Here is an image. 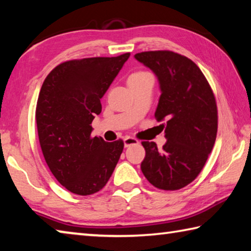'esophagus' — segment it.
Instances as JSON below:
<instances>
[{
	"instance_id": "1",
	"label": "esophagus",
	"mask_w": 251,
	"mask_h": 251,
	"mask_svg": "<svg viewBox=\"0 0 251 251\" xmlns=\"http://www.w3.org/2000/svg\"><path fill=\"white\" fill-rule=\"evenodd\" d=\"M137 144H139V141L136 138H133V137H125L124 138V146H125V147H129V146L137 145Z\"/></svg>"
}]
</instances>
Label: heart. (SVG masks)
I'll use <instances>...</instances> for the list:
<instances>
[{
    "label": "heart",
    "mask_w": 251,
    "mask_h": 251,
    "mask_svg": "<svg viewBox=\"0 0 251 251\" xmlns=\"http://www.w3.org/2000/svg\"><path fill=\"white\" fill-rule=\"evenodd\" d=\"M146 74H147V72H136V74H133L130 76H139V75H143Z\"/></svg>",
    "instance_id": "obj_1"
}]
</instances>
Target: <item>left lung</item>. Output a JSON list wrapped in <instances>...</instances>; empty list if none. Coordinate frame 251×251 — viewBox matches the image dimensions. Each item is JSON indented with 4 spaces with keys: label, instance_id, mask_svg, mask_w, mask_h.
<instances>
[{
    "label": "left lung",
    "instance_id": "8db88e82",
    "mask_svg": "<svg viewBox=\"0 0 251 251\" xmlns=\"http://www.w3.org/2000/svg\"><path fill=\"white\" fill-rule=\"evenodd\" d=\"M135 58L157 75L161 95L154 116L167 120L162 150L153 141L141 143L146 150L141 171L158 189H182L200 175L215 144V97L200 68L182 54L157 50Z\"/></svg>",
    "mask_w": 251,
    "mask_h": 251
}]
</instances>
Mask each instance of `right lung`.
<instances>
[{
    "mask_svg": "<svg viewBox=\"0 0 251 251\" xmlns=\"http://www.w3.org/2000/svg\"><path fill=\"white\" fill-rule=\"evenodd\" d=\"M95 57L62 62L40 89L36 123L45 160L59 183L78 195L99 192L107 183L124 148L122 139L92 137L101 99L129 58Z\"/></svg>",
    "mask_w": 251,
    "mask_h": 251,
    "instance_id": "obj_1",
    "label": "right lung"
}]
</instances>
